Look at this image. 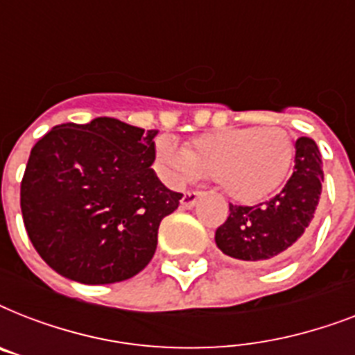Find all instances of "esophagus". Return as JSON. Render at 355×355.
Masks as SVG:
<instances>
[{
	"label": "esophagus",
	"mask_w": 355,
	"mask_h": 355,
	"mask_svg": "<svg viewBox=\"0 0 355 355\" xmlns=\"http://www.w3.org/2000/svg\"><path fill=\"white\" fill-rule=\"evenodd\" d=\"M200 199L199 191H188V193H184L182 200H180V206L186 208V210H191L195 205H197V200Z\"/></svg>",
	"instance_id": "1"
}]
</instances>
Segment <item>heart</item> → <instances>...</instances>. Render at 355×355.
I'll use <instances>...</instances> for the list:
<instances>
[{
    "label": "heart",
    "mask_w": 355,
    "mask_h": 355,
    "mask_svg": "<svg viewBox=\"0 0 355 355\" xmlns=\"http://www.w3.org/2000/svg\"><path fill=\"white\" fill-rule=\"evenodd\" d=\"M155 155L173 182L219 178L230 199L254 205L284 186L295 162V141L282 127H230L197 136L186 150L162 136Z\"/></svg>",
    "instance_id": "heart-1"
}]
</instances>
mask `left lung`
<instances>
[{
  "instance_id": "8db88e82",
  "label": "left lung",
  "mask_w": 355,
  "mask_h": 355,
  "mask_svg": "<svg viewBox=\"0 0 355 355\" xmlns=\"http://www.w3.org/2000/svg\"><path fill=\"white\" fill-rule=\"evenodd\" d=\"M322 182L319 147L311 138H298L293 175L284 189L263 205H230V216L217 228L216 245L223 254L250 265L287 258L313 221Z\"/></svg>"
}]
</instances>
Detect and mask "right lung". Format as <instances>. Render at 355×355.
<instances>
[{
  "label": "right lung",
  "mask_w": 355,
  "mask_h": 355,
  "mask_svg": "<svg viewBox=\"0 0 355 355\" xmlns=\"http://www.w3.org/2000/svg\"><path fill=\"white\" fill-rule=\"evenodd\" d=\"M156 134L96 118L57 125L31 149L21 216L33 247L58 275L116 284L153 259L162 219L182 199L150 167Z\"/></svg>",
  "instance_id": "right-lung-1"
}]
</instances>
